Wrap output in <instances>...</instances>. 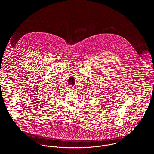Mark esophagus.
<instances>
[{
	"mask_svg": "<svg viewBox=\"0 0 154 154\" xmlns=\"http://www.w3.org/2000/svg\"><path fill=\"white\" fill-rule=\"evenodd\" d=\"M70 89L71 91H73V89H74V87H70Z\"/></svg>",
	"mask_w": 154,
	"mask_h": 154,
	"instance_id": "1",
	"label": "esophagus"
}]
</instances>
